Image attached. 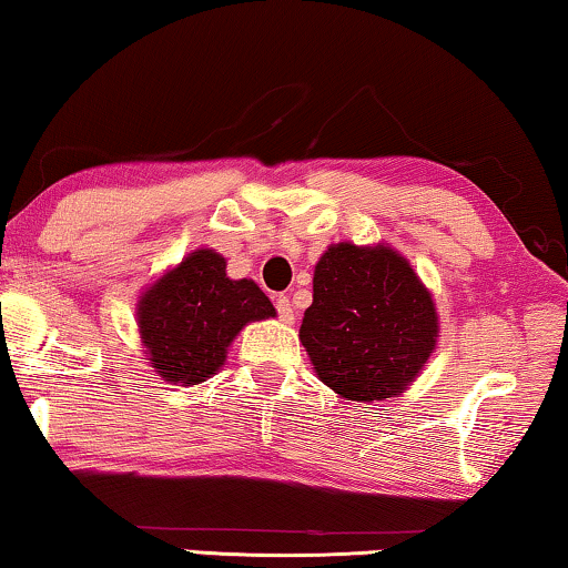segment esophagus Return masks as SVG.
I'll return each mask as SVG.
<instances>
[{"instance_id":"1","label":"esophagus","mask_w":568,"mask_h":568,"mask_svg":"<svg viewBox=\"0 0 568 568\" xmlns=\"http://www.w3.org/2000/svg\"><path fill=\"white\" fill-rule=\"evenodd\" d=\"M276 313L284 323H294V307H292V302H290V297H286V294H278V297H276Z\"/></svg>"}]
</instances>
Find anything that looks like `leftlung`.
Returning a JSON list of instances; mask_svg holds the SVG:
<instances>
[{"instance_id": "8db88e82", "label": "left lung", "mask_w": 568, "mask_h": 568, "mask_svg": "<svg viewBox=\"0 0 568 568\" xmlns=\"http://www.w3.org/2000/svg\"><path fill=\"white\" fill-rule=\"evenodd\" d=\"M300 341L331 390L385 400L414 383L432 356L437 313L403 255L338 243L315 266Z\"/></svg>"}]
</instances>
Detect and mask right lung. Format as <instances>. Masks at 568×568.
Here are the masks:
<instances>
[{
	"mask_svg": "<svg viewBox=\"0 0 568 568\" xmlns=\"http://www.w3.org/2000/svg\"><path fill=\"white\" fill-rule=\"evenodd\" d=\"M224 268L222 255L196 251L139 302L142 344L152 367L170 383H204L222 367L245 323L276 315L258 284L232 282Z\"/></svg>",
	"mask_w": 568,
	"mask_h": 568,
	"instance_id": "right-lung-1",
	"label": "right lung"
}]
</instances>
